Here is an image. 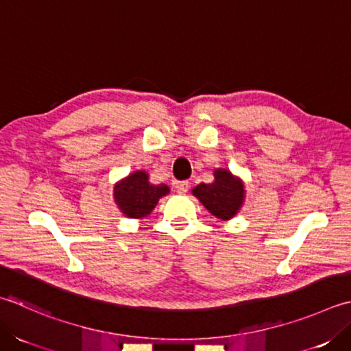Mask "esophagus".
I'll return each mask as SVG.
<instances>
[{
    "mask_svg": "<svg viewBox=\"0 0 351 351\" xmlns=\"http://www.w3.org/2000/svg\"><path fill=\"white\" fill-rule=\"evenodd\" d=\"M189 189H190V182L189 181H181V182H178L176 184V191L180 195H185L189 191Z\"/></svg>",
    "mask_w": 351,
    "mask_h": 351,
    "instance_id": "1",
    "label": "esophagus"
}]
</instances>
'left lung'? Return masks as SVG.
I'll use <instances>...</instances> for the list:
<instances>
[{
	"mask_svg": "<svg viewBox=\"0 0 351 351\" xmlns=\"http://www.w3.org/2000/svg\"><path fill=\"white\" fill-rule=\"evenodd\" d=\"M215 182L199 184L193 189V195L204 204L213 216L219 219H231L243 202V185L234 180L230 171L217 170Z\"/></svg>",
	"mask_w": 351,
	"mask_h": 351,
	"instance_id": "1",
	"label": "left lung"
}]
</instances>
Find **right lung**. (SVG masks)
I'll list each match as a JSON object with an SVG mask.
<instances>
[{
  "label": "right lung",
  "mask_w": 351,
  "mask_h": 351,
  "mask_svg": "<svg viewBox=\"0 0 351 351\" xmlns=\"http://www.w3.org/2000/svg\"><path fill=\"white\" fill-rule=\"evenodd\" d=\"M169 193L166 184L152 185L147 181V173L135 171L115 185L114 196L120 210L128 217H144L155 208L160 197Z\"/></svg>",
  "instance_id": "1"
}]
</instances>
